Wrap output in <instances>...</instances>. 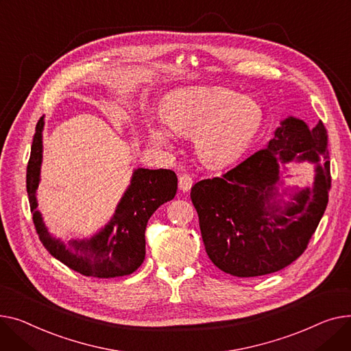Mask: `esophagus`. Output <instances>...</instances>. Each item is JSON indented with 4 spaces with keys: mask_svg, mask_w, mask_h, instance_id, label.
<instances>
[{
    "mask_svg": "<svg viewBox=\"0 0 351 351\" xmlns=\"http://www.w3.org/2000/svg\"><path fill=\"white\" fill-rule=\"evenodd\" d=\"M191 185H193V177L190 174L184 173V174L178 176V189L181 191H184V193L189 191L191 189Z\"/></svg>",
    "mask_w": 351,
    "mask_h": 351,
    "instance_id": "esophagus-1",
    "label": "esophagus"
}]
</instances>
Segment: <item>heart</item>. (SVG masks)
I'll list each match as a JSON object with an SVG mask.
<instances>
[{"label": "heart", "mask_w": 351, "mask_h": 351, "mask_svg": "<svg viewBox=\"0 0 351 351\" xmlns=\"http://www.w3.org/2000/svg\"><path fill=\"white\" fill-rule=\"evenodd\" d=\"M167 123L150 129L152 140L160 147H170L174 132L194 133L199 158L210 166H225L250 146L262 123L258 103L226 88H191L170 95L162 106Z\"/></svg>", "instance_id": "heart-1"}]
</instances>
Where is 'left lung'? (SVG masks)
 Segmentation results:
<instances>
[{
    "instance_id": "left-lung-1",
    "label": "left lung",
    "mask_w": 351,
    "mask_h": 351,
    "mask_svg": "<svg viewBox=\"0 0 351 351\" xmlns=\"http://www.w3.org/2000/svg\"><path fill=\"white\" fill-rule=\"evenodd\" d=\"M313 189L280 207L274 198L278 161L317 162ZM327 130L320 120L308 130L303 120L280 123L274 138L219 177L191 189L202 241L213 263L225 274L254 278L278 272L307 248L328 202L332 187Z\"/></svg>"
}]
</instances>
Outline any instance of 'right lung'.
I'll return each mask as SVG.
<instances>
[{"label":"right lung","instance_id":"1","mask_svg":"<svg viewBox=\"0 0 351 351\" xmlns=\"http://www.w3.org/2000/svg\"><path fill=\"white\" fill-rule=\"evenodd\" d=\"M27 166V193L36 234L47 251L71 269L90 278L133 274L146 256V226L161 204L174 198L177 176L171 170L138 169L110 222L90 239L60 242L52 238L36 211V189L43 161L44 116L36 123Z\"/></svg>","mask_w":351,"mask_h":351}]
</instances>
